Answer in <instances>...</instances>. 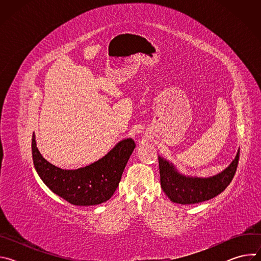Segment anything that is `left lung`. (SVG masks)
<instances>
[{
    "instance_id": "left-lung-1",
    "label": "left lung",
    "mask_w": 261,
    "mask_h": 261,
    "mask_svg": "<svg viewBox=\"0 0 261 261\" xmlns=\"http://www.w3.org/2000/svg\"><path fill=\"white\" fill-rule=\"evenodd\" d=\"M240 158V148L233 161L223 171L208 177L180 173L168 160L159 156L161 188L168 198L179 204H194L214 198L232 180Z\"/></svg>"
}]
</instances>
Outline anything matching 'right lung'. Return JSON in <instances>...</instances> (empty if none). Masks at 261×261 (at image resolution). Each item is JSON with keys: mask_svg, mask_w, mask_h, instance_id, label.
I'll list each match as a JSON object with an SVG mask.
<instances>
[{"mask_svg": "<svg viewBox=\"0 0 261 261\" xmlns=\"http://www.w3.org/2000/svg\"><path fill=\"white\" fill-rule=\"evenodd\" d=\"M132 138L119 141L98 161L79 168L62 169L45 160L32 137V155L37 173L58 196L74 205H96L107 201L116 192L126 164L134 151Z\"/></svg>", "mask_w": 261, "mask_h": 261, "instance_id": "obj_1", "label": "right lung"}]
</instances>
